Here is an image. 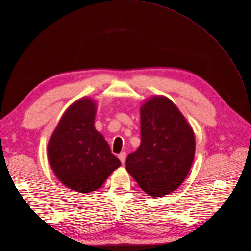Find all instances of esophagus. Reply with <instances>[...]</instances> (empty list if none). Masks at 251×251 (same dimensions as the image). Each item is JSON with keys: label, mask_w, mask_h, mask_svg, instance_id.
<instances>
[{"label": "esophagus", "mask_w": 251, "mask_h": 251, "mask_svg": "<svg viewBox=\"0 0 251 251\" xmlns=\"http://www.w3.org/2000/svg\"><path fill=\"white\" fill-rule=\"evenodd\" d=\"M126 158V153H125V152H122V153L119 155V159L121 160V162H122L123 164H125Z\"/></svg>", "instance_id": "obj_1"}]
</instances>
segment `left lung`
<instances>
[{
	"label": "left lung",
	"instance_id": "left-lung-1",
	"mask_svg": "<svg viewBox=\"0 0 251 251\" xmlns=\"http://www.w3.org/2000/svg\"><path fill=\"white\" fill-rule=\"evenodd\" d=\"M140 114L141 145L127 156L126 168L144 193L157 199L184 181L195 158V132L178 107L163 95L147 99Z\"/></svg>",
	"mask_w": 251,
	"mask_h": 251
}]
</instances>
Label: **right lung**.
Wrapping results in <instances>:
<instances>
[{
  "mask_svg": "<svg viewBox=\"0 0 251 251\" xmlns=\"http://www.w3.org/2000/svg\"><path fill=\"white\" fill-rule=\"evenodd\" d=\"M96 111L95 100L88 96L72 103L48 144L49 162L56 178L77 193L100 188L122 164L94 126Z\"/></svg>",
  "mask_w": 251,
  "mask_h": 251,
  "instance_id": "1",
  "label": "right lung"
}]
</instances>
